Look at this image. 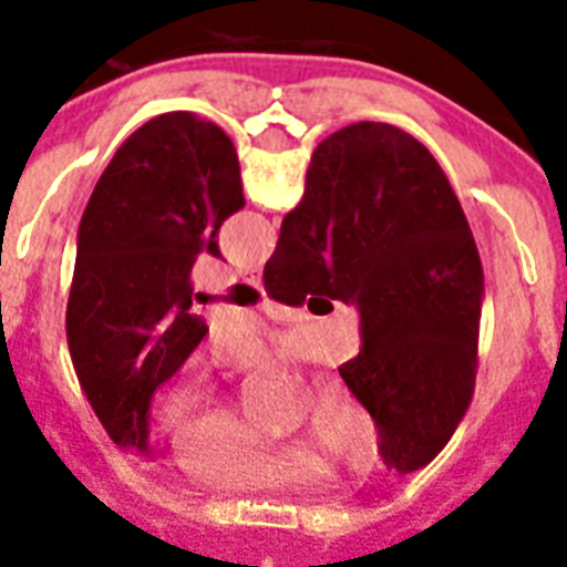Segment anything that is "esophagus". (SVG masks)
Wrapping results in <instances>:
<instances>
[{
	"label": "esophagus",
	"mask_w": 567,
	"mask_h": 567,
	"mask_svg": "<svg viewBox=\"0 0 567 567\" xmlns=\"http://www.w3.org/2000/svg\"><path fill=\"white\" fill-rule=\"evenodd\" d=\"M240 276H244V282H249L252 288H261V270H258V267H247Z\"/></svg>",
	"instance_id": "1"
}]
</instances>
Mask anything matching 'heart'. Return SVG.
Wrapping results in <instances>:
<instances>
[{
    "instance_id": "1",
    "label": "heart",
    "mask_w": 567,
    "mask_h": 567,
    "mask_svg": "<svg viewBox=\"0 0 567 567\" xmlns=\"http://www.w3.org/2000/svg\"><path fill=\"white\" fill-rule=\"evenodd\" d=\"M231 353L240 362H267L270 353L258 341H238ZM171 417L176 426V465L196 483L240 492V488H270L311 474L315 465L300 450L279 447L274 441L249 432L238 417L212 409V396L185 388L171 400ZM373 423L362 405L341 385H323L311 394L302 417V447L315 462L347 465L353 471L371 465Z\"/></svg>"
}]
</instances>
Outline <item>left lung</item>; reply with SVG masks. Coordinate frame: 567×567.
Returning <instances> with one entry per match:
<instances>
[{
	"label": "left lung",
	"mask_w": 567,
	"mask_h": 567,
	"mask_svg": "<svg viewBox=\"0 0 567 567\" xmlns=\"http://www.w3.org/2000/svg\"><path fill=\"white\" fill-rule=\"evenodd\" d=\"M244 208L229 135L188 111L150 120L120 146L79 226L66 344L109 439L146 453L158 388L208 336L190 267L220 256L217 231Z\"/></svg>",
	"instance_id": "1"
}]
</instances>
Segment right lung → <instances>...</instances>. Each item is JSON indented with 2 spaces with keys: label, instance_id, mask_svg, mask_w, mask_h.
<instances>
[{
  "label": "right lung",
  "instance_id": "obj_1",
  "mask_svg": "<svg viewBox=\"0 0 567 567\" xmlns=\"http://www.w3.org/2000/svg\"><path fill=\"white\" fill-rule=\"evenodd\" d=\"M265 291L355 302L362 350L338 368L371 412L388 467L439 456L476 382L483 265L432 153L388 123H353L315 150L302 203L282 220Z\"/></svg>",
  "mask_w": 567,
  "mask_h": 567
}]
</instances>
